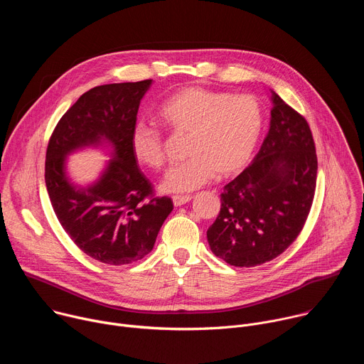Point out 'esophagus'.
I'll return each mask as SVG.
<instances>
[{"label": "esophagus", "instance_id": "1", "mask_svg": "<svg viewBox=\"0 0 364 364\" xmlns=\"http://www.w3.org/2000/svg\"><path fill=\"white\" fill-rule=\"evenodd\" d=\"M191 200V196H173V204L176 207H180Z\"/></svg>", "mask_w": 364, "mask_h": 364}]
</instances>
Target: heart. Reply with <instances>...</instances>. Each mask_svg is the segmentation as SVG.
<instances>
[{
  "label": "heart",
  "instance_id": "obj_1",
  "mask_svg": "<svg viewBox=\"0 0 364 364\" xmlns=\"http://www.w3.org/2000/svg\"><path fill=\"white\" fill-rule=\"evenodd\" d=\"M159 118L176 134L188 135L186 163L171 168L161 181L164 193H190L210 183L216 174L232 177L250 161L264 128V112L252 95L233 96L204 87H184L168 96ZM134 159L144 167L166 164L163 136L144 122L129 135Z\"/></svg>",
  "mask_w": 364,
  "mask_h": 364
}]
</instances>
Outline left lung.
I'll return each instance as SVG.
<instances>
[{
  "label": "left lung",
  "mask_w": 364,
  "mask_h": 364,
  "mask_svg": "<svg viewBox=\"0 0 364 364\" xmlns=\"http://www.w3.org/2000/svg\"><path fill=\"white\" fill-rule=\"evenodd\" d=\"M269 131L252 164L220 194L207 230L212 252L233 267L272 261L299 235L313 204L317 154L306 121L271 90Z\"/></svg>",
  "instance_id": "1"
}]
</instances>
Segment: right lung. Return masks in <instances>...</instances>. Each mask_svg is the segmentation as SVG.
<instances>
[{"instance_id": "obj_1", "label": "right lung", "mask_w": 364, "mask_h": 364, "mask_svg": "<svg viewBox=\"0 0 364 364\" xmlns=\"http://www.w3.org/2000/svg\"><path fill=\"white\" fill-rule=\"evenodd\" d=\"M152 79L96 86L62 117L46 154V187L70 239L102 264L127 265L148 255L173 210L168 197H146L151 183L139 171L129 135ZM87 147L108 154L100 176L79 185L68 173L70 154Z\"/></svg>"}]
</instances>
